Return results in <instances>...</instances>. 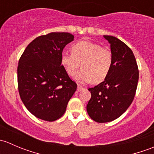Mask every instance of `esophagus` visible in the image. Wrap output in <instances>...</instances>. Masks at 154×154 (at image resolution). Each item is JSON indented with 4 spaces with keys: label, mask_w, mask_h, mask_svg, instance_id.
I'll use <instances>...</instances> for the list:
<instances>
[{
    "label": "esophagus",
    "mask_w": 154,
    "mask_h": 154,
    "mask_svg": "<svg viewBox=\"0 0 154 154\" xmlns=\"http://www.w3.org/2000/svg\"><path fill=\"white\" fill-rule=\"evenodd\" d=\"M83 88H83V86H80V85H78V86H77V91H82V90H83Z\"/></svg>",
    "instance_id": "esophagus-1"
}]
</instances>
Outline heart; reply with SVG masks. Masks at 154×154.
Instances as JSON below:
<instances>
[{"mask_svg":"<svg viewBox=\"0 0 154 154\" xmlns=\"http://www.w3.org/2000/svg\"><path fill=\"white\" fill-rule=\"evenodd\" d=\"M71 54L63 53L60 63L71 77L76 75L79 68L83 69L76 76L81 83L103 81L109 74L113 64V55L108 48L88 40H80L71 47Z\"/></svg>","mask_w":154,"mask_h":154,"instance_id":"1","label":"heart"}]
</instances>
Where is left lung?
<instances>
[{
	"label": "left lung",
	"mask_w": 154,
	"mask_h": 154,
	"mask_svg": "<svg viewBox=\"0 0 154 154\" xmlns=\"http://www.w3.org/2000/svg\"><path fill=\"white\" fill-rule=\"evenodd\" d=\"M103 36L112 52V67L104 81L88 88L91 96L86 106L90 118L99 123L112 122L125 112L134 99L139 80L132 50L116 37Z\"/></svg>",
	"instance_id": "obj_1"
}]
</instances>
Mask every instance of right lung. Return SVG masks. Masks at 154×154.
<instances>
[{
	"instance_id": "add662e5",
	"label": "right lung",
	"mask_w": 154,
	"mask_h": 154,
	"mask_svg": "<svg viewBox=\"0 0 154 154\" xmlns=\"http://www.w3.org/2000/svg\"><path fill=\"white\" fill-rule=\"evenodd\" d=\"M73 40L69 32L40 35L20 57L18 92L26 108L38 119L54 122L61 118L77 90V83L60 63L63 48Z\"/></svg>"
}]
</instances>
